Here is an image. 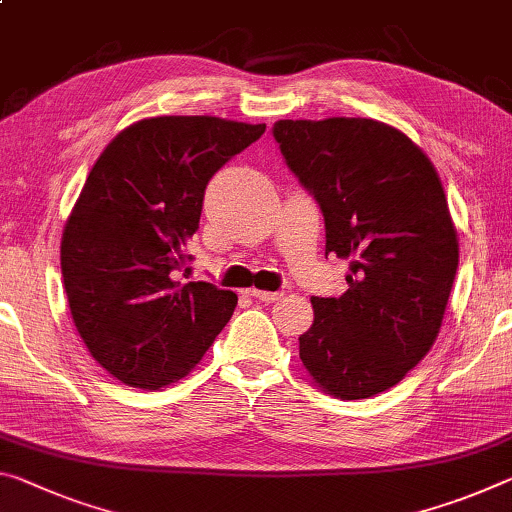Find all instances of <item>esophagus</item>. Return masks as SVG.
Wrapping results in <instances>:
<instances>
[{
	"mask_svg": "<svg viewBox=\"0 0 512 512\" xmlns=\"http://www.w3.org/2000/svg\"><path fill=\"white\" fill-rule=\"evenodd\" d=\"M248 296H253L262 303H275L282 298V291H262V289H248Z\"/></svg>",
	"mask_w": 512,
	"mask_h": 512,
	"instance_id": "esophagus-1",
	"label": "esophagus"
}]
</instances>
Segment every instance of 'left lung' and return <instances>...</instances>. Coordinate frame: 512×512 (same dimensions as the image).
Here are the masks:
<instances>
[{
    "label": "left lung",
    "instance_id": "1",
    "mask_svg": "<svg viewBox=\"0 0 512 512\" xmlns=\"http://www.w3.org/2000/svg\"><path fill=\"white\" fill-rule=\"evenodd\" d=\"M273 136L319 202L326 255L351 264L346 294L312 298L300 362L335 399H369L424 360L442 328L460 250L440 175L380 120H278Z\"/></svg>",
    "mask_w": 512,
    "mask_h": 512
}]
</instances>
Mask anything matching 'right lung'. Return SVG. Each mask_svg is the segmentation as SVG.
I'll return each mask as SVG.
<instances>
[{
  "instance_id": "obj_1",
  "label": "right lung",
  "mask_w": 512,
  "mask_h": 512,
  "mask_svg": "<svg viewBox=\"0 0 512 512\" xmlns=\"http://www.w3.org/2000/svg\"><path fill=\"white\" fill-rule=\"evenodd\" d=\"M216 116L125 127L97 157L61 239L72 321L88 353L129 387L189 376L237 307L209 282H177L212 175L264 134Z\"/></svg>"
}]
</instances>
